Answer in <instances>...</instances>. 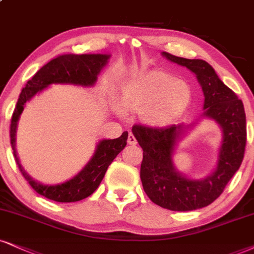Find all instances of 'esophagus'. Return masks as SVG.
I'll list each match as a JSON object with an SVG mask.
<instances>
[{"instance_id": "34e87169", "label": "esophagus", "mask_w": 254, "mask_h": 254, "mask_svg": "<svg viewBox=\"0 0 254 254\" xmlns=\"http://www.w3.org/2000/svg\"><path fill=\"white\" fill-rule=\"evenodd\" d=\"M127 142H128V145H132V146H135L136 145V139H135V136H134L132 133L128 134Z\"/></svg>"}]
</instances>
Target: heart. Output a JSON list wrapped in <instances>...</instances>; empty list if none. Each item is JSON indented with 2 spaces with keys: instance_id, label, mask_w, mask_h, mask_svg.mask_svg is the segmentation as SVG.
Here are the masks:
<instances>
[{
  "instance_id": "obj_1",
  "label": "heart",
  "mask_w": 254,
  "mask_h": 254,
  "mask_svg": "<svg viewBox=\"0 0 254 254\" xmlns=\"http://www.w3.org/2000/svg\"><path fill=\"white\" fill-rule=\"evenodd\" d=\"M190 84L166 71H145L128 79L121 87L120 106L140 113L151 127H165L184 115L192 102Z\"/></svg>"
}]
</instances>
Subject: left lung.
Listing matches in <instances>:
<instances>
[{"label": "left lung", "instance_id": "8db88e82", "mask_svg": "<svg viewBox=\"0 0 254 254\" xmlns=\"http://www.w3.org/2000/svg\"><path fill=\"white\" fill-rule=\"evenodd\" d=\"M162 55L196 75L205 96L202 115L220 125L223 141L214 171L203 179H189L177 171L172 156L177 142L194 124L165 128L135 125L132 132L143 151L140 178L146 194L156 205L171 211H193L219 198L239 170L246 146V115L242 100L219 79L211 64L166 52Z\"/></svg>", "mask_w": 254, "mask_h": 254}]
</instances>
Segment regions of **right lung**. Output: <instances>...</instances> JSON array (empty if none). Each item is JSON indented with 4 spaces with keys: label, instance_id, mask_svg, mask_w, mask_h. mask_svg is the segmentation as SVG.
Here are the masks:
<instances>
[{
    "label": "right lung",
    "instance_id": "1",
    "mask_svg": "<svg viewBox=\"0 0 254 254\" xmlns=\"http://www.w3.org/2000/svg\"><path fill=\"white\" fill-rule=\"evenodd\" d=\"M111 58L107 54H64L53 59L48 64L43 65L37 73L26 83L22 89L20 98L17 100L16 107L14 109L10 124V143L14 152L15 161L31 187L41 195L47 199L58 202H74L80 201L87 196L92 195L98 189L99 185L105 177L106 171L112 161L127 145L128 133L124 132L118 139H103L96 145L92 159L88 161L79 173L64 184L43 185L34 180L24 171L18 160L15 149L16 142L17 122L26 102L37 93L42 92L49 84H75V86L92 87L98 80V75Z\"/></svg>",
    "mask_w": 254,
    "mask_h": 254
}]
</instances>
